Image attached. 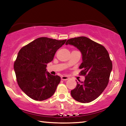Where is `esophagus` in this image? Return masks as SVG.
Listing matches in <instances>:
<instances>
[{
	"label": "esophagus",
	"mask_w": 126,
	"mask_h": 126,
	"mask_svg": "<svg viewBox=\"0 0 126 126\" xmlns=\"http://www.w3.org/2000/svg\"><path fill=\"white\" fill-rule=\"evenodd\" d=\"M69 78L67 76H62L61 77V79L62 80H68L69 79Z\"/></svg>",
	"instance_id": "34e87169"
}]
</instances>
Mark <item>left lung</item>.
<instances>
[{"instance_id":"left-lung-1","label":"left lung","mask_w":126,"mask_h":126,"mask_svg":"<svg viewBox=\"0 0 126 126\" xmlns=\"http://www.w3.org/2000/svg\"><path fill=\"white\" fill-rule=\"evenodd\" d=\"M66 45L75 47L82 53V63L80 75L85 76L84 82H77L71 95L77 101L89 103L98 97L107 86L112 63L104 47L86 37L67 40Z\"/></svg>"}]
</instances>
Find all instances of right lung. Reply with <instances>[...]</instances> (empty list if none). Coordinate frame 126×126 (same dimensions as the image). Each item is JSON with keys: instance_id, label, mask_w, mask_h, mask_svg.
<instances>
[{"instance_id": "add662e5", "label": "right lung", "mask_w": 126, "mask_h": 126, "mask_svg": "<svg viewBox=\"0 0 126 126\" xmlns=\"http://www.w3.org/2000/svg\"><path fill=\"white\" fill-rule=\"evenodd\" d=\"M66 40L38 38L19 52L14 64L16 81L32 99L42 101L54 94L61 77L47 71V64L53 61L57 50Z\"/></svg>"}]
</instances>
